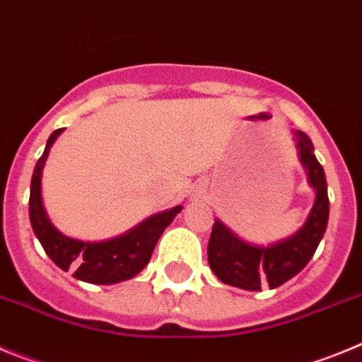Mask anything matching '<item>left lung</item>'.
Listing matches in <instances>:
<instances>
[{"label": "left lung", "instance_id": "left-lung-1", "mask_svg": "<svg viewBox=\"0 0 362 362\" xmlns=\"http://www.w3.org/2000/svg\"><path fill=\"white\" fill-rule=\"evenodd\" d=\"M296 141L299 160L307 169L308 182L315 189L314 207L305 226L288 240L270 247H256L242 242L220 220H216L207 245V262L220 281L245 291H262L263 283H269L270 288H276L294 278L314 256L327 230L330 213L327 177L323 165L315 158L312 141L307 133L296 132Z\"/></svg>", "mask_w": 362, "mask_h": 362}]
</instances>
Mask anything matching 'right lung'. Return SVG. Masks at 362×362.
<instances>
[{"label": "right lung", "mask_w": 362, "mask_h": 362, "mask_svg": "<svg viewBox=\"0 0 362 362\" xmlns=\"http://www.w3.org/2000/svg\"><path fill=\"white\" fill-rule=\"evenodd\" d=\"M61 133H63V128L55 129L48 136L47 148L35 164L34 175H32L30 200H28L32 229L52 262L63 270H76L74 276L81 281L95 283V285H112V283L126 281L139 274L148 265L158 238L162 236L165 227L175 220V216L180 213L182 205H177L164 213L153 214L151 218L142 221L141 226H136L129 233L108 240V242L88 243L63 236L52 226L45 214L43 204H41L43 165L52 144Z\"/></svg>", "instance_id": "add662e5"}]
</instances>
